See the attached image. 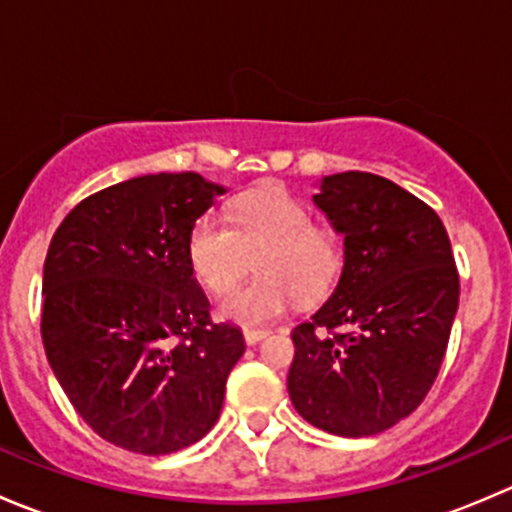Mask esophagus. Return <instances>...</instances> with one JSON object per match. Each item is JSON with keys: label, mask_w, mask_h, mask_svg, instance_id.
Returning a JSON list of instances; mask_svg holds the SVG:
<instances>
[{"label": "esophagus", "mask_w": 512, "mask_h": 512, "mask_svg": "<svg viewBox=\"0 0 512 512\" xmlns=\"http://www.w3.org/2000/svg\"><path fill=\"white\" fill-rule=\"evenodd\" d=\"M267 334H270V332H265V329H245V342L247 344H257V342H262Z\"/></svg>", "instance_id": "obj_1"}]
</instances>
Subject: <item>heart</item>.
<instances>
[{
  "label": "heart",
  "mask_w": 512,
  "mask_h": 512,
  "mask_svg": "<svg viewBox=\"0 0 512 512\" xmlns=\"http://www.w3.org/2000/svg\"><path fill=\"white\" fill-rule=\"evenodd\" d=\"M257 277L223 294L218 314L242 327H265L287 312L299 294L317 302L342 272V245L334 232L314 227L307 205L280 188L247 193L232 205V227L205 215L188 235V262L213 292L232 287L252 265Z\"/></svg>",
  "instance_id": "heart-1"
}]
</instances>
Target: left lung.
Here are the masks:
<instances>
[{"label":"left lung","instance_id":"obj_1","mask_svg":"<svg viewBox=\"0 0 512 512\" xmlns=\"http://www.w3.org/2000/svg\"><path fill=\"white\" fill-rule=\"evenodd\" d=\"M312 200L344 237V267L294 327L289 399L322 431L376 436L416 411L446 356L461 294L451 240L423 200L381 175H324Z\"/></svg>","mask_w":512,"mask_h":512}]
</instances>
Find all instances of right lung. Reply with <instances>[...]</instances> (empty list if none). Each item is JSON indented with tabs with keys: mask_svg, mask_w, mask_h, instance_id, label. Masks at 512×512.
I'll return each instance as SVG.
<instances>
[{
	"mask_svg": "<svg viewBox=\"0 0 512 512\" xmlns=\"http://www.w3.org/2000/svg\"><path fill=\"white\" fill-rule=\"evenodd\" d=\"M223 193L190 170L141 175L81 200L51 237L46 359L79 416L113 446L165 456L218 421L245 339L210 319L188 235Z\"/></svg>",
	"mask_w": 512,
	"mask_h": 512,
	"instance_id": "1",
	"label": "right lung"
}]
</instances>
